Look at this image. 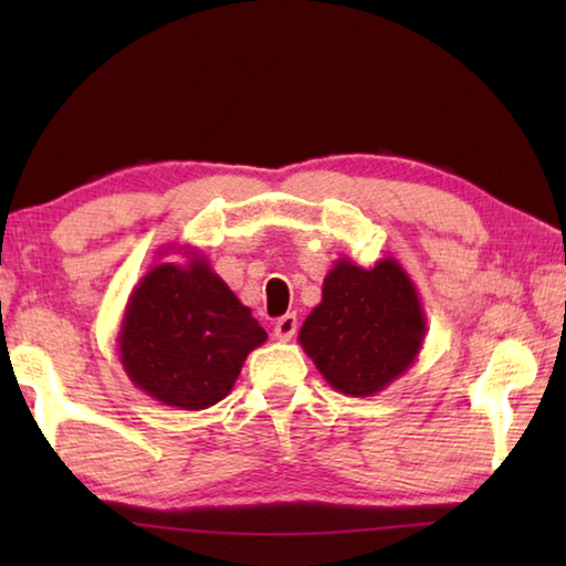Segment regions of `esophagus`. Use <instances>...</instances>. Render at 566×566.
<instances>
[{"instance_id":"esophagus-1","label":"esophagus","mask_w":566,"mask_h":566,"mask_svg":"<svg viewBox=\"0 0 566 566\" xmlns=\"http://www.w3.org/2000/svg\"><path fill=\"white\" fill-rule=\"evenodd\" d=\"M296 327H300V322H296L294 314H284V317H280L274 324V339L290 342L296 334Z\"/></svg>"}]
</instances>
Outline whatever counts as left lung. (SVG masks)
<instances>
[{
    "instance_id": "obj_1",
    "label": "left lung",
    "mask_w": 566,
    "mask_h": 566,
    "mask_svg": "<svg viewBox=\"0 0 566 566\" xmlns=\"http://www.w3.org/2000/svg\"><path fill=\"white\" fill-rule=\"evenodd\" d=\"M427 317L415 282L395 256L371 270L337 260L324 276L322 302L300 329L319 375L347 397H375L415 364Z\"/></svg>"
}]
</instances>
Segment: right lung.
I'll return each mask as SVG.
<instances>
[{"mask_svg":"<svg viewBox=\"0 0 566 566\" xmlns=\"http://www.w3.org/2000/svg\"><path fill=\"white\" fill-rule=\"evenodd\" d=\"M185 254V264H151L134 286L117 349L134 387L167 407L197 411L232 391L266 332L202 254Z\"/></svg>","mask_w":566,"mask_h":566,"instance_id":"add662e5","label":"right lung"}]
</instances>
